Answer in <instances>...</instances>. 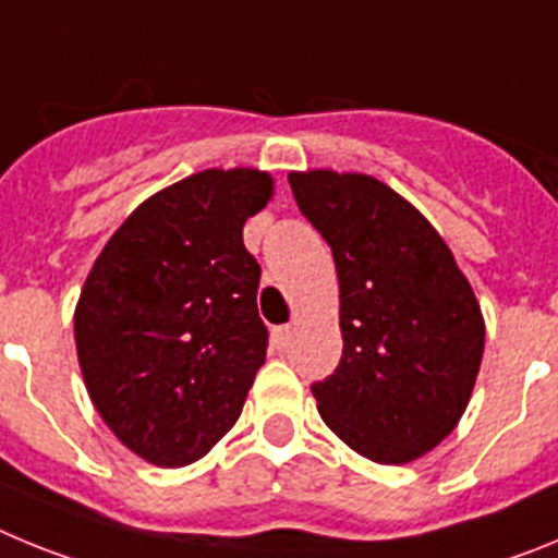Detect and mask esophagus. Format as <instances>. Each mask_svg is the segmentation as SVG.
Here are the masks:
<instances>
[{
  "instance_id": "34e87169",
  "label": "esophagus",
  "mask_w": 558,
  "mask_h": 558,
  "mask_svg": "<svg viewBox=\"0 0 558 558\" xmlns=\"http://www.w3.org/2000/svg\"><path fill=\"white\" fill-rule=\"evenodd\" d=\"M290 338H293V327H274V332H270V340H274L276 349L288 347Z\"/></svg>"
}]
</instances>
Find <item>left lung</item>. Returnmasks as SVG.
<instances>
[{
    "mask_svg": "<svg viewBox=\"0 0 558 558\" xmlns=\"http://www.w3.org/2000/svg\"><path fill=\"white\" fill-rule=\"evenodd\" d=\"M335 256L343 354L313 383L318 413L354 452L408 463L456 430L483 357L481 304L416 206L360 172L288 175Z\"/></svg>",
    "mask_w": 558,
    "mask_h": 558,
    "instance_id": "1",
    "label": "left lung"
}]
</instances>
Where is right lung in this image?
I'll list each match as a JSON object with an SVG mask.
<instances>
[{
	"instance_id": "right-lung-1",
	"label": "right lung",
	"mask_w": 558,
	"mask_h": 558,
	"mask_svg": "<svg viewBox=\"0 0 558 558\" xmlns=\"http://www.w3.org/2000/svg\"><path fill=\"white\" fill-rule=\"evenodd\" d=\"M274 195L268 172H195L113 231L75 307L88 397L156 466L204 458L234 427L265 363L259 265L243 226Z\"/></svg>"
}]
</instances>
